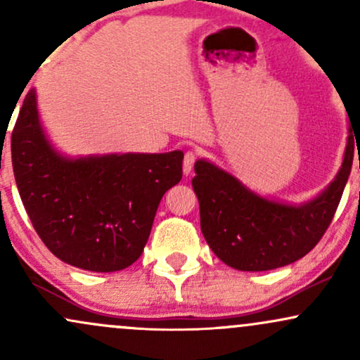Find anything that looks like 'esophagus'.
Returning a JSON list of instances; mask_svg holds the SVG:
<instances>
[{
	"mask_svg": "<svg viewBox=\"0 0 360 360\" xmlns=\"http://www.w3.org/2000/svg\"><path fill=\"white\" fill-rule=\"evenodd\" d=\"M194 162H196V152H193V150L186 152V155H184V160H183V172H184L186 176H189V174H191V171H193V166H194Z\"/></svg>",
	"mask_w": 360,
	"mask_h": 360,
	"instance_id": "esophagus-1",
	"label": "esophagus"
}]
</instances>
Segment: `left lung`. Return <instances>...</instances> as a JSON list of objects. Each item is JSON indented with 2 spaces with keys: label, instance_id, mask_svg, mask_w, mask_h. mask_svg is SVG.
Here are the masks:
<instances>
[{
  "label": "left lung",
  "instance_id": "obj_1",
  "mask_svg": "<svg viewBox=\"0 0 360 360\" xmlns=\"http://www.w3.org/2000/svg\"><path fill=\"white\" fill-rule=\"evenodd\" d=\"M354 135L350 125L335 179L301 205L260 196L210 160H196L193 189L200 201L201 232L214 255L233 269L252 272L304 257L323 237L340 203L352 169Z\"/></svg>",
  "mask_w": 360,
  "mask_h": 360
}]
</instances>
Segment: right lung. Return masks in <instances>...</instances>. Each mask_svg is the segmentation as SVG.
Here are the masks:
<instances>
[{"label": "right lung", "mask_w": 360, "mask_h": 360, "mask_svg": "<svg viewBox=\"0 0 360 360\" xmlns=\"http://www.w3.org/2000/svg\"><path fill=\"white\" fill-rule=\"evenodd\" d=\"M181 150L72 157L40 123L37 93L25 96L11 162L25 210L56 257L84 271H122L142 255L160 200L183 177Z\"/></svg>", "instance_id": "obj_1"}]
</instances>
